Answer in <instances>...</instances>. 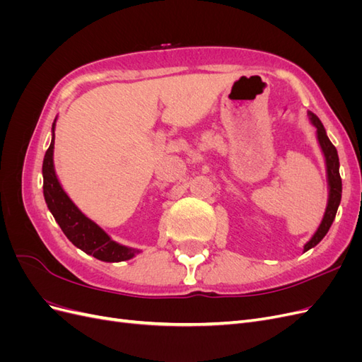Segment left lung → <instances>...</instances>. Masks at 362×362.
Instances as JSON below:
<instances>
[{
	"mask_svg": "<svg viewBox=\"0 0 362 362\" xmlns=\"http://www.w3.org/2000/svg\"><path fill=\"white\" fill-rule=\"evenodd\" d=\"M310 119L313 125L317 128V139H319L320 148L325 154L326 160V170H327V182H329V199H327V206L323 216V221L317 229L315 234L311 237L308 243L305 245V252L314 247L315 245H319L322 242V238L329 231V228L334 222L339 201H341V177H339V161H338V154L335 146L331 144L329 137L326 136V131L323 124L320 122V119L317 117L314 113H310Z\"/></svg>",
	"mask_w": 362,
	"mask_h": 362,
	"instance_id": "8db88e82",
	"label": "left lung"
}]
</instances>
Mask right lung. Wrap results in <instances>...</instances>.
I'll return each mask as SVG.
<instances>
[{
    "mask_svg": "<svg viewBox=\"0 0 362 362\" xmlns=\"http://www.w3.org/2000/svg\"><path fill=\"white\" fill-rule=\"evenodd\" d=\"M54 127H56V120L52 124V140L45 154V158H43L42 173L43 196H45V202L54 218H56V222L60 225L62 231L71 240L72 245L86 252V254L93 255L98 259L107 262H119L133 258L139 250L113 242L100 226L92 222L89 217H86L69 199V196L63 192L56 177L52 161Z\"/></svg>",
    "mask_w": 362,
    "mask_h": 362,
    "instance_id": "obj_1",
    "label": "right lung"
}]
</instances>
